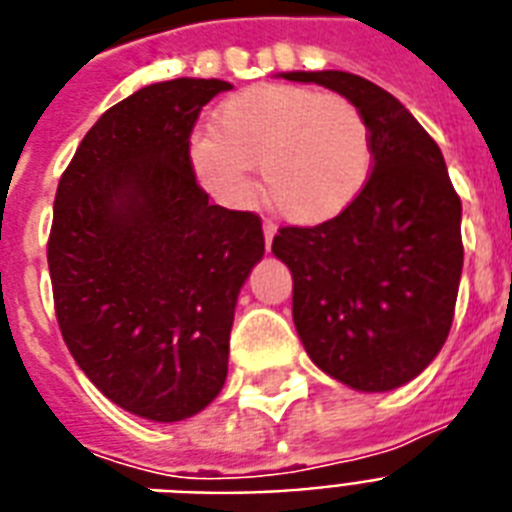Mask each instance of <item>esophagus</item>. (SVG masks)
<instances>
[{
	"label": "esophagus",
	"instance_id": "esophagus-1",
	"mask_svg": "<svg viewBox=\"0 0 512 512\" xmlns=\"http://www.w3.org/2000/svg\"><path fill=\"white\" fill-rule=\"evenodd\" d=\"M275 232H277L275 224H272L269 219H264V243H267V248L272 245V237H275Z\"/></svg>",
	"mask_w": 512,
	"mask_h": 512
}]
</instances>
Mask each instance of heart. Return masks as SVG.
Here are the masks:
<instances>
[{"instance_id":"1","label":"heart","mask_w":512,"mask_h":512,"mask_svg":"<svg viewBox=\"0 0 512 512\" xmlns=\"http://www.w3.org/2000/svg\"><path fill=\"white\" fill-rule=\"evenodd\" d=\"M192 165L219 200L243 208L256 170L285 219L315 227L342 216L366 189L374 141L350 98L307 85H256L216 112L213 133L192 138Z\"/></svg>"}]
</instances>
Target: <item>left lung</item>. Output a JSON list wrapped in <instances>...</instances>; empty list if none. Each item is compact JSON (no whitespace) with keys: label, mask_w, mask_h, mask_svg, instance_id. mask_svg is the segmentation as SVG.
Instances as JSON below:
<instances>
[{"label":"left lung","mask_w":512,"mask_h":512,"mask_svg":"<svg viewBox=\"0 0 512 512\" xmlns=\"http://www.w3.org/2000/svg\"><path fill=\"white\" fill-rule=\"evenodd\" d=\"M350 98L374 168L350 208L283 227L272 253L293 275V323L312 363L352 390L411 382L441 352L462 277V202L443 154L395 95L347 71H288Z\"/></svg>","instance_id":"8db88e82"}]
</instances>
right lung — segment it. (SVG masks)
Masks as SVG:
<instances>
[{"mask_svg": "<svg viewBox=\"0 0 512 512\" xmlns=\"http://www.w3.org/2000/svg\"><path fill=\"white\" fill-rule=\"evenodd\" d=\"M224 79L141 87L101 114L55 192L47 267L63 342L106 398L181 422L224 387L261 219L211 205L189 136Z\"/></svg>", "mask_w": 512, "mask_h": 512, "instance_id": "right-lung-1", "label": "right lung"}]
</instances>
